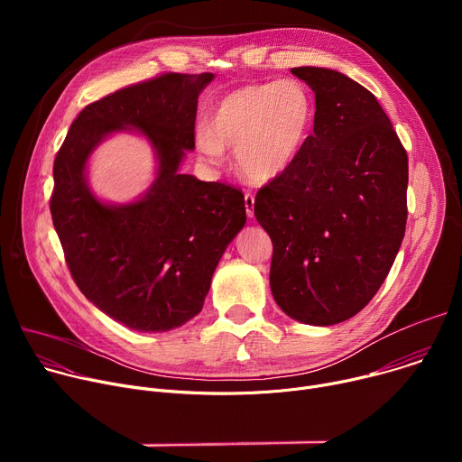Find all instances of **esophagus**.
I'll list each match as a JSON object with an SVG mask.
<instances>
[{
	"mask_svg": "<svg viewBox=\"0 0 462 462\" xmlns=\"http://www.w3.org/2000/svg\"><path fill=\"white\" fill-rule=\"evenodd\" d=\"M245 208H246V216L254 217V195L252 193H245Z\"/></svg>",
	"mask_w": 462,
	"mask_h": 462,
	"instance_id": "esophagus-1",
	"label": "esophagus"
}]
</instances>
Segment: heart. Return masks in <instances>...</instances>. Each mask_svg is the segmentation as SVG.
I'll return each instance as SVG.
<instances>
[{
  "label": "heart",
  "instance_id": "1",
  "mask_svg": "<svg viewBox=\"0 0 462 462\" xmlns=\"http://www.w3.org/2000/svg\"><path fill=\"white\" fill-rule=\"evenodd\" d=\"M314 125V102L298 80L252 84L225 95L208 125L195 131V148L210 164H223L236 152L237 170L254 182H267L303 153Z\"/></svg>",
  "mask_w": 462,
  "mask_h": 462
}]
</instances>
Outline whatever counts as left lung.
I'll return each mask as SVG.
<instances>
[{
  "instance_id": "obj_1",
  "label": "left lung",
  "mask_w": 462,
  "mask_h": 462,
  "mask_svg": "<svg viewBox=\"0 0 462 462\" xmlns=\"http://www.w3.org/2000/svg\"><path fill=\"white\" fill-rule=\"evenodd\" d=\"M291 71L314 91V131L292 168L257 191L254 214L273 239L276 303L325 327L360 312L393 267L408 219V155L364 86L335 69Z\"/></svg>"
}]
</instances>
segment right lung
Returning <instances> with one entry per match:
<instances>
[{
	"instance_id": "1",
	"label": "right lung",
	"mask_w": 462,
	"mask_h": 462,
	"mask_svg": "<svg viewBox=\"0 0 462 462\" xmlns=\"http://www.w3.org/2000/svg\"><path fill=\"white\" fill-rule=\"evenodd\" d=\"M212 73H166L86 106L56 159L51 214L82 294L141 333H164L203 309L226 246L246 223L245 195L223 182L180 173L195 148L197 98ZM137 130L154 148L158 171L139 200L100 202L87 161L109 134Z\"/></svg>"
}]
</instances>
